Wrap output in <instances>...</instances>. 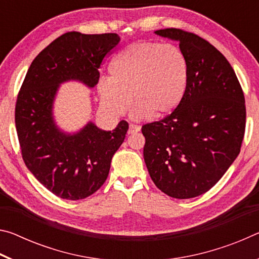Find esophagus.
<instances>
[{"label": "esophagus", "mask_w": 259, "mask_h": 259, "mask_svg": "<svg viewBox=\"0 0 259 259\" xmlns=\"http://www.w3.org/2000/svg\"><path fill=\"white\" fill-rule=\"evenodd\" d=\"M139 130H140V126H139V125H136V124H133V123H131V124L129 125L128 134H129V135H131V134H136V133H138Z\"/></svg>", "instance_id": "obj_1"}]
</instances>
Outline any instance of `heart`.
Wrapping results in <instances>:
<instances>
[{
  "mask_svg": "<svg viewBox=\"0 0 259 259\" xmlns=\"http://www.w3.org/2000/svg\"><path fill=\"white\" fill-rule=\"evenodd\" d=\"M111 73L97 83L103 109L114 117L123 115L133 96V116L139 120L175 111L186 90L188 66L176 46L137 42L113 59Z\"/></svg>",
  "mask_w": 259,
  "mask_h": 259,
  "instance_id": "b5f03b06",
  "label": "heart"
}]
</instances>
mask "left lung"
I'll list each match as a JSON object with an SVG mask.
<instances>
[{"label": "left lung", "mask_w": 259, "mask_h": 259, "mask_svg": "<svg viewBox=\"0 0 259 259\" xmlns=\"http://www.w3.org/2000/svg\"><path fill=\"white\" fill-rule=\"evenodd\" d=\"M155 34L179 42L188 66L178 106L144 124V160L156 187L175 199L208 192L239 155L245 130L244 95L231 64L194 33L164 28Z\"/></svg>", "instance_id": "8db88e82"}]
</instances>
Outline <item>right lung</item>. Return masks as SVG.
I'll return each mask as SVG.
<instances>
[{
    "instance_id": "1",
    "label": "right lung",
    "mask_w": 259,
    "mask_h": 259,
    "mask_svg": "<svg viewBox=\"0 0 259 259\" xmlns=\"http://www.w3.org/2000/svg\"><path fill=\"white\" fill-rule=\"evenodd\" d=\"M119 42L115 33L63 34L35 57L18 93L15 122L23 160L61 199H85L102 187L129 124L122 120L113 131H104L89 122L80 133L65 135L52 119L55 95L68 80L97 84L98 68Z\"/></svg>"
}]
</instances>
